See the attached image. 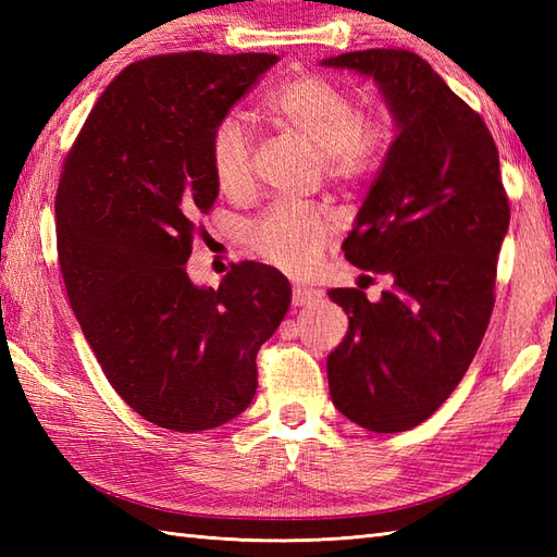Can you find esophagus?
Here are the masks:
<instances>
[{"mask_svg": "<svg viewBox=\"0 0 557 557\" xmlns=\"http://www.w3.org/2000/svg\"><path fill=\"white\" fill-rule=\"evenodd\" d=\"M321 297H323L321 289H311V287H301V285L292 287V306H309Z\"/></svg>", "mask_w": 557, "mask_h": 557, "instance_id": "esophagus-1", "label": "esophagus"}]
</instances>
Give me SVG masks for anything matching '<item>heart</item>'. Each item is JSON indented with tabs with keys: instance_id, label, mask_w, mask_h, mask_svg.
Returning a JSON list of instances; mask_svg holds the SVG:
<instances>
[{
	"instance_id": "b5f03b06",
	"label": "heart",
	"mask_w": 557,
	"mask_h": 557,
	"mask_svg": "<svg viewBox=\"0 0 557 557\" xmlns=\"http://www.w3.org/2000/svg\"><path fill=\"white\" fill-rule=\"evenodd\" d=\"M265 120L280 134L321 150L323 172L339 186H361L381 172L393 144L385 116L361 114L357 96L323 74H299L272 92ZM208 162L218 191L230 198L248 194L253 182V146L236 120H222L208 140ZM333 232L318 206H272L246 227V242L265 263L294 275L309 272Z\"/></svg>"
}]
</instances>
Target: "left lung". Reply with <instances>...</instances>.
I'll use <instances>...</instances> for the list:
<instances>
[{"mask_svg": "<svg viewBox=\"0 0 557 557\" xmlns=\"http://www.w3.org/2000/svg\"><path fill=\"white\" fill-rule=\"evenodd\" d=\"M323 64L373 76L397 122L342 244L389 289L377 301L354 287L327 292L349 315L327 357L330 397L361 429L401 433L453 395L486 335L510 200L486 122L425 59L373 47Z\"/></svg>", "mask_w": 557, "mask_h": 557, "instance_id": "1", "label": "left lung"}]
</instances>
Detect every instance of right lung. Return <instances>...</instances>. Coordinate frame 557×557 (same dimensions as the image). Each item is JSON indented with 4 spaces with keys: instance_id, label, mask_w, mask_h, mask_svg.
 <instances>
[{
    "instance_id": "right-lung-1",
    "label": "right lung",
    "mask_w": 557,
    "mask_h": 557,
    "mask_svg": "<svg viewBox=\"0 0 557 557\" xmlns=\"http://www.w3.org/2000/svg\"><path fill=\"white\" fill-rule=\"evenodd\" d=\"M277 54L172 52L114 76L69 148L57 186V253L83 335L110 385L160 429L198 433L251 405L256 354L292 287L256 260L218 289L186 260L218 198L208 140Z\"/></svg>"
}]
</instances>
